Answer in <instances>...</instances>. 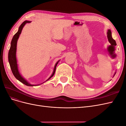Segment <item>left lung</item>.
Returning <instances> with one entry per match:
<instances>
[{"mask_svg": "<svg viewBox=\"0 0 126 126\" xmlns=\"http://www.w3.org/2000/svg\"><path fill=\"white\" fill-rule=\"evenodd\" d=\"M108 39L109 41V43L111 44V46L108 47V50L110 52H112L114 51V48H115V46L117 45V44L116 43V41L114 40L111 36V32L110 31V30H108Z\"/></svg>", "mask_w": 126, "mask_h": 126, "instance_id": "left-lung-1", "label": "left lung"}]
</instances>
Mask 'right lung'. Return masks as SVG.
Wrapping results in <instances>:
<instances>
[{"instance_id":"obj_1","label":"right lung","mask_w":126,"mask_h":126,"mask_svg":"<svg viewBox=\"0 0 126 126\" xmlns=\"http://www.w3.org/2000/svg\"><path fill=\"white\" fill-rule=\"evenodd\" d=\"M30 21H25L22 23V24L19 27V29L18 32L15 34V35L14 36L12 40H11V46H10V48L8 52V60H9V64L10 66V68L11 69V71H12V72L14 76L17 79H18L19 81L22 82V83H24L25 85L28 86H38V85H30L29 83L25 79H24L23 78H22L21 75H20L19 72L18 71V67H17V60H16V47H17V40L18 39L19 37V35H20V33L21 32L22 29L23 28V27L25 26L26 24L27 23H30ZM58 62H57L56 64V65L55 66L54 68V70L52 75L50 76V78H49L48 80L49 79H50L54 75L55 72L56 71V66L58 64Z\"/></svg>"}]
</instances>
